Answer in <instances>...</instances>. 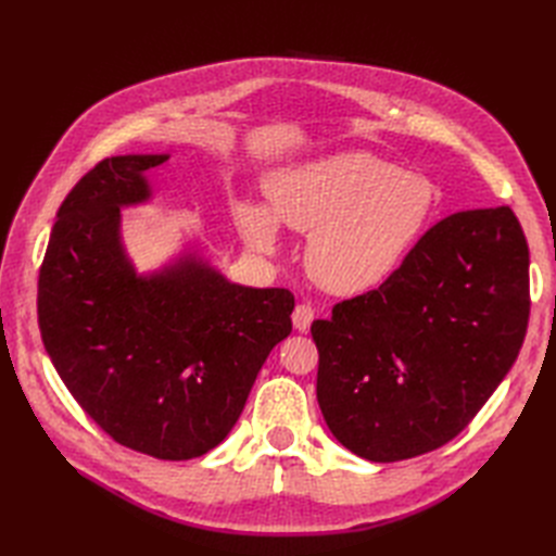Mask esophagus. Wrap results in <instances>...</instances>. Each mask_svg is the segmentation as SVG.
<instances>
[{"instance_id": "esophagus-1", "label": "esophagus", "mask_w": 556, "mask_h": 556, "mask_svg": "<svg viewBox=\"0 0 556 556\" xmlns=\"http://www.w3.org/2000/svg\"><path fill=\"white\" fill-rule=\"evenodd\" d=\"M313 319H315V308L311 304H299L292 313V325L299 331H308Z\"/></svg>"}]
</instances>
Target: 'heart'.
<instances>
[{"mask_svg":"<svg viewBox=\"0 0 556 556\" xmlns=\"http://www.w3.org/2000/svg\"><path fill=\"white\" fill-rule=\"evenodd\" d=\"M268 201L282 225L313 233L306 266L315 282L350 296L376 290L408 257L431 220L435 190L422 174L350 150L278 174ZM237 217L252 245H276L278 225L264 206L243 204Z\"/></svg>","mask_w":556,"mask_h":556,"instance_id":"b5f03b06","label":"heart"}]
</instances>
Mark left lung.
Returning <instances> with one entry per match:
<instances>
[{"instance_id":"1","label":"left lung","mask_w":556,"mask_h":556,"mask_svg":"<svg viewBox=\"0 0 556 556\" xmlns=\"http://www.w3.org/2000/svg\"><path fill=\"white\" fill-rule=\"evenodd\" d=\"M529 311V245L510 206L443 217L380 288L311 325L336 441L380 464L452 441L510 371Z\"/></svg>"}]
</instances>
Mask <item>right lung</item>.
I'll use <instances>...</instances> for the list:
<instances>
[{
  "label": "right lung",
  "instance_id": "add662e5",
  "mask_svg": "<svg viewBox=\"0 0 556 556\" xmlns=\"http://www.w3.org/2000/svg\"><path fill=\"white\" fill-rule=\"evenodd\" d=\"M169 155L106 157L66 194L39 268L37 313L66 390L115 443L194 459L237 425L268 352L292 331L294 296L231 285L185 257L139 278L117 237L121 206L150 197Z\"/></svg>",
  "mask_w": 556,
  "mask_h": 556
}]
</instances>
